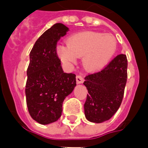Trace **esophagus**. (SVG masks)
<instances>
[{
  "instance_id": "obj_1",
  "label": "esophagus",
  "mask_w": 148,
  "mask_h": 148,
  "mask_svg": "<svg viewBox=\"0 0 148 148\" xmlns=\"http://www.w3.org/2000/svg\"><path fill=\"white\" fill-rule=\"evenodd\" d=\"M76 81H77V84L83 83V82H84L83 77L81 76V75H77Z\"/></svg>"
}]
</instances>
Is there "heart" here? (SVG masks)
Returning <instances> with one entry per match:
<instances>
[{
    "label": "heart",
    "mask_w": 148,
    "mask_h": 148,
    "mask_svg": "<svg viewBox=\"0 0 148 148\" xmlns=\"http://www.w3.org/2000/svg\"><path fill=\"white\" fill-rule=\"evenodd\" d=\"M117 48L114 36L87 31L71 37L67 45L58 48L60 59L73 62L77 58H83L84 66L90 71L102 69L108 64Z\"/></svg>",
    "instance_id": "1"
}]
</instances>
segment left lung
Instances as JSON below:
<instances>
[{"mask_svg": "<svg viewBox=\"0 0 148 148\" xmlns=\"http://www.w3.org/2000/svg\"><path fill=\"white\" fill-rule=\"evenodd\" d=\"M88 95L84 103L86 118L93 123L108 121L117 112L124 97L127 80V59L116 56L104 68L84 77Z\"/></svg>", "mask_w": 148, "mask_h": 148, "instance_id": "left-lung-1", "label": "left lung"}]
</instances>
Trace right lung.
Returning <instances> with one entry per match:
<instances>
[{"instance_id": "1", "label": "right lung", "mask_w": 148, "mask_h": 148, "mask_svg": "<svg viewBox=\"0 0 148 148\" xmlns=\"http://www.w3.org/2000/svg\"><path fill=\"white\" fill-rule=\"evenodd\" d=\"M68 27L53 24L34 45L27 71L26 101L29 114L40 124L57 121L61 116L63 101L76 86V75L63 71L57 44Z\"/></svg>"}]
</instances>
